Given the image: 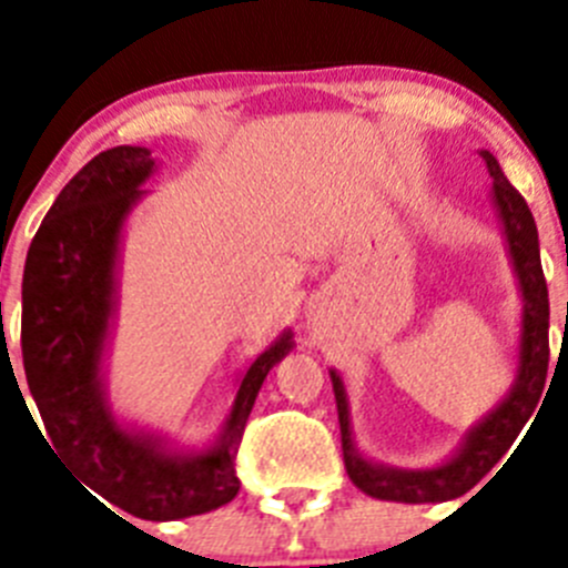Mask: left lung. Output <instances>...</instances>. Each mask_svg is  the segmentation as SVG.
<instances>
[{
  "label": "left lung",
  "instance_id": "1",
  "mask_svg": "<svg viewBox=\"0 0 568 568\" xmlns=\"http://www.w3.org/2000/svg\"><path fill=\"white\" fill-rule=\"evenodd\" d=\"M480 155L489 168L491 193H495V204H498V213L504 219L506 241H509V253L515 261V273L520 278V293H524L518 381H515L509 398L484 424L471 429L464 449L449 464L424 471H404L369 464L355 453L344 384H341L338 375L329 373L333 375L335 404H338L346 475L369 498L398 500V504H438V500L460 498L504 458L506 449L515 444L529 415L535 413V406L540 404V395H544L546 369H549V290H546L544 267H540L538 227H535L529 204L524 202L518 190L511 187L498 159L489 150H480Z\"/></svg>",
  "mask_w": 568,
  "mask_h": 568
}]
</instances>
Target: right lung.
<instances>
[{
    "label": "right lung",
    "instance_id": "obj_1",
    "mask_svg": "<svg viewBox=\"0 0 568 568\" xmlns=\"http://www.w3.org/2000/svg\"><path fill=\"white\" fill-rule=\"evenodd\" d=\"M148 148H110L79 170L30 241L22 278V361L44 440L82 484L133 518L175 520L219 509L239 495L233 458L270 366L290 335L253 361L235 393L219 446L175 458L124 433L102 400L99 358L113 298L115 244L124 215L153 173Z\"/></svg>",
    "mask_w": 568,
    "mask_h": 568
}]
</instances>
